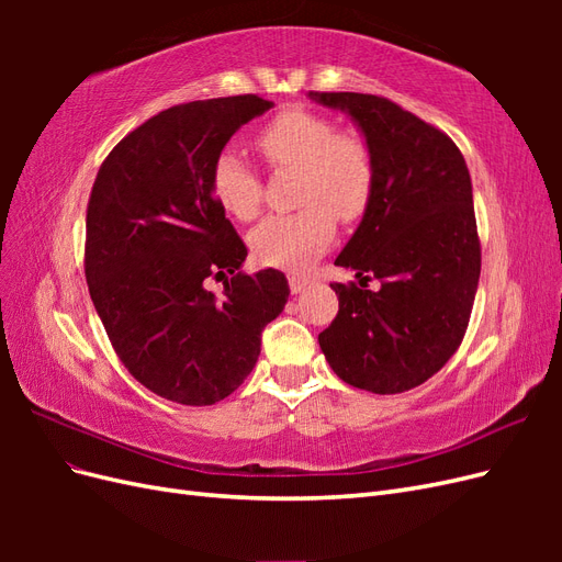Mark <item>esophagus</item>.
<instances>
[{"label":"esophagus","mask_w":562,"mask_h":562,"mask_svg":"<svg viewBox=\"0 0 562 562\" xmlns=\"http://www.w3.org/2000/svg\"><path fill=\"white\" fill-rule=\"evenodd\" d=\"M288 283H291L293 293H302L310 283V274H304V271H291V274H288Z\"/></svg>","instance_id":"34e87169"}]
</instances>
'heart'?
<instances>
[{
	"instance_id": "obj_1",
	"label": "heart",
	"mask_w": 562,
	"mask_h": 562,
	"mask_svg": "<svg viewBox=\"0 0 562 562\" xmlns=\"http://www.w3.org/2000/svg\"><path fill=\"white\" fill-rule=\"evenodd\" d=\"M255 147L274 168L297 171L300 211L269 215L250 232L255 260L271 267H300L326 248L339 223L363 217L375 192V157L351 131L333 119L288 108L255 133ZM211 192L234 220L248 223L260 213L262 184L239 151L223 149L211 168Z\"/></svg>"
}]
</instances>
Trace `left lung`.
<instances>
[{
    "mask_svg": "<svg viewBox=\"0 0 562 562\" xmlns=\"http://www.w3.org/2000/svg\"><path fill=\"white\" fill-rule=\"evenodd\" d=\"M310 98L345 110L375 157L370 206L335 260L359 285L330 283L339 310L318 345L339 380L403 394L448 363L469 326L481 277L469 168L443 131L389 98ZM372 278L380 292L367 291Z\"/></svg>",
    "mask_w": 562,
    "mask_h": 562,
    "instance_id": "left-lung-1",
    "label": "left lung"
}]
</instances>
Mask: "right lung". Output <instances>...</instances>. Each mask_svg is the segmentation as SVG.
<instances>
[{"label":"right lung","mask_w":562,"mask_h":562,"mask_svg":"<svg viewBox=\"0 0 562 562\" xmlns=\"http://www.w3.org/2000/svg\"><path fill=\"white\" fill-rule=\"evenodd\" d=\"M269 108L252 93L168 108L119 140L93 182L83 248L93 307L131 375L180 405L239 389L291 295L279 269L241 274L248 248L211 192L215 157Z\"/></svg>","instance_id":"add662e5"}]
</instances>
